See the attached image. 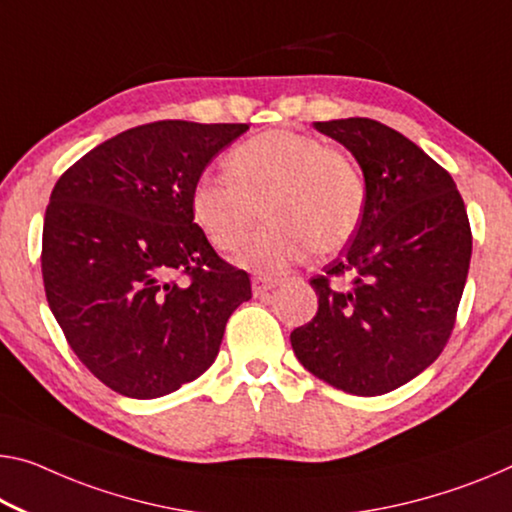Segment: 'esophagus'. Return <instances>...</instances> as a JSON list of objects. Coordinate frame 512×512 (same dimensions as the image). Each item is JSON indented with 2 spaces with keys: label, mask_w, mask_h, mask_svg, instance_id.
<instances>
[{
  "label": "esophagus",
  "mask_w": 512,
  "mask_h": 512,
  "mask_svg": "<svg viewBox=\"0 0 512 512\" xmlns=\"http://www.w3.org/2000/svg\"><path fill=\"white\" fill-rule=\"evenodd\" d=\"M277 286H279V279L265 277V274H256V277L251 279V288H254V295L256 297L270 293V290L277 288Z\"/></svg>",
  "instance_id": "34e87169"
}]
</instances>
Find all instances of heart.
<instances>
[{"mask_svg": "<svg viewBox=\"0 0 512 512\" xmlns=\"http://www.w3.org/2000/svg\"><path fill=\"white\" fill-rule=\"evenodd\" d=\"M229 174H201L192 187V215L222 251H238L256 233L263 208L272 224L240 263L277 272L316 249L348 245L366 212L368 190L350 155L293 130H265L226 157Z\"/></svg>", "mask_w": 512, "mask_h": 512, "instance_id": "heart-1", "label": "heart"}]
</instances>
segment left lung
<instances>
[{
	"label": "left lung",
	"instance_id": "1",
	"mask_svg": "<svg viewBox=\"0 0 512 512\" xmlns=\"http://www.w3.org/2000/svg\"><path fill=\"white\" fill-rule=\"evenodd\" d=\"M355 155L368 201L352 242L311 279L316 318L293 329L306 371L382 396L442 355L465 290L471 229L446 169L373 119L313 123Z\"/></svg>",
	"mask_w": 512,
	"mask_h": 512
}]
</instances>
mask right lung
<instances>
[{"mask_svg": "<svg viewBox=\"0 0 512 512\" xmlns=\"http://www.w3.org/2000/svg\"><path fill=\"white\" fill-rule=\"evenodd\" d=\"M247 123L155 121L102 141L54 185L47 304L77 359L128 398H160L215 361L249 274L217 256L192 187Z\"/></svg>", "mask_w": 512, "mask_h": 512, "instance_id": "add662e5", "label": "right lung"}]
</instances>
